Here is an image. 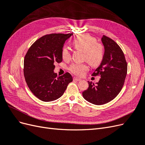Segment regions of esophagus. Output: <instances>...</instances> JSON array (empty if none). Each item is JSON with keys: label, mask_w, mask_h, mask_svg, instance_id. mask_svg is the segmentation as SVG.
<instances>
[{"label": "esophagus", "mask_w": 145, "mask_h": 145, "mask_svg": "<svg viewBox=\"0 0 145 145\" xmlns=\"http://www.w3.org/2000/svg\"><path fill=\"white\" fill-rule=\"evenodd\" d=\"M74 80H77V81H80L81 80V78H78V77H74Z\"/></svg>", "instance_id": "1"}]
</instances>
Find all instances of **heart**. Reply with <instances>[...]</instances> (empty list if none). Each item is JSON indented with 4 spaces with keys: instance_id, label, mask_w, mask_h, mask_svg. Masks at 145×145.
I'll list each match as a JSON object with an SVG mask.
<instances>
[{
    "instance_id": "heart-1",
    "label": "heart",
    "mask_w": 145,
    "mask_h": 145,
    "mask_svg": "<svg viewBox=\"0 0 145 145\" xmlns=\"http://www.w3.org/2000/svg\"><path fill=\"white\" fill-rule=\"evenodd\" d=\"M76 49L84 52L83 59L93 67H97L102 62L104 57L103 46L97 43L96 39L88 34H82L77 36L73 40ZM63 60H67L71 57L68 48H63L62 51ZM69 70L77 76H82L88 70V66L85 63H74L70 66Z\"/></svg>"
}]
</instances>
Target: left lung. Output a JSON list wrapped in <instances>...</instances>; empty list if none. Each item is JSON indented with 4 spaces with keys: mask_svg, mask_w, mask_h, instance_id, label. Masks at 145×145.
I'll list each match as a JSON object with an SVG mask.
<instances>
[{
    "mask_svg": "<svg viewBox=\"0 0 145 145\" xmlns=\"http://www.w3.org/2000/svg\"><path fill=\"white\" fill-rule=\"evenodd\" d=\"M101 40L105 49L103 59L93 74L101 78L95 85L88 81V88L82 93L86 101L96 105L107 103L116 97L123 86L128 68L120 47L105 36Z\"/></svg>",
    "mask_w": 145,
    "mask_h": 145,
    "instance_id": "1",
    "label": "left lung"
}]
</instances>
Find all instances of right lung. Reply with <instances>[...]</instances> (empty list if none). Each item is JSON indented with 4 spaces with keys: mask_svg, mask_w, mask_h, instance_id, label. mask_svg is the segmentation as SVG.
Listing matches in <instances>:
<instances>
[{
    "mask_svg": "<svg viewBox=\"0 0 145 145\" xmlns=\"http://www.w3.org/2000/svg\"><path fill=\"white\" fill-rule=\"evenodd\" d=\"M73 34H51L35 42L24 59V73L30 91L43 102L60 98L72 81L68 72L58 76L54 63L62 61L63 44Z\"/></svg>",
    "mask_w": 145,
    "mask_h": 145,
    "instance_id": "right-lung-1",
    "label": "right lung"
}]
</instances>
